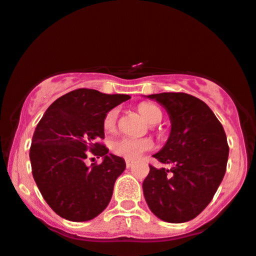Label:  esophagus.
Instances as JSON below:
<instances>
[{
  "label": "esophagus",
  "instance_id": "1",
  "mask_svg": "<svg viewBox=\"0 0 256 256\" xmlns=\"http://www.w3.org/2000/svg\"><path fill=\"white\" fill-rule=\"evenodd\" d=\"M132 165H134V162H131V160H126V166L131 168Z\"/></svg>",
  "mask_w": 256,
  "mask_h": 256
}]
</instances>
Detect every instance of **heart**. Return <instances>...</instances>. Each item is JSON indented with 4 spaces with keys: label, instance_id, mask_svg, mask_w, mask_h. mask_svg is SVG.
<instances>
[{
    "label": "heart",
    "instance_id": "b5f03b06",
    "mask_svg": "<svg viewBox=\"0 0 256 256\" xmlns=\"http://www.w3.org/2000/svg\"><path fill=\"white\" fill-rule=\"evenodd\" d=\"M138 110L148 122L158 124L162 119V112L156 106L150 103H142L138 106ZM118 109H112L106 114L103 120V128L110 132L116 126ZM153 148V142L150 138H134V137H120L114 140L110 144V150L115 156H122L126 160H136L141 158L144 152Z\"/></svg>",
    "mask_w": 256,
    "mask_h": 256
}]
</instances>
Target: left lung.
Listing matches in <instances>:
<instances>
[{
	"mask_svg": "<svg viewBox=\"0 0 256 256\" xmlns=\"http://www.w3.org/2000/svg\"><path fill=\"white\" fill-rule=\"evenodd\" d=\"M165 108L171 131L154 158L171 169L150 165L143 181L146 202L160 220L181 224L206 209L222 181L228 159L224 130L203 100L187 94H150Z\"/></svg>",
	"mask_w": 256,
	"mask_h": 256,
	"instance_id": "left-lung-1",
	"label": "left lung"
}]
</instances>
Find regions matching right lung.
Segmentation results:
<instances>
[{
    "instance_id": "add662e5",
    "label": "right lung",
    "mask_w": 256,
    "mask_h": 256,
    "mask_svg": "<svg viewBox=\"0 0 256 256\" xmlns=\"http://www.w3.org/2000/svg\"><path fill=\"white\" fill-rule=\"evenodd\" d=\"M130 98L75 90L56 100L36 126L30 147L32 176L44 200L60 218L88 221L108 206L126 164L100 143L104 138L103 120ZM87 150L104 162L87 167Z\"/></svg>"
}]
</instances>
